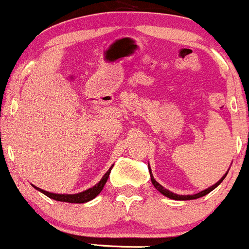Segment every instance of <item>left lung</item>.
<instances>
[{
  "label": "left lung",
  "instance_id": "left-lung-1",
  "mask_svg": "<svg viewBox=\"0 0 249 249\" xmlns=\"http://www.w3.org/2000/svg\"><path fill=\"white\" fill-rule=\"evenodd\" d=\"M149 171H150V176H151V182H152V184L155 185V188H156V189H157L158 191H160V193H162L163 195L166 196V197L171 198V200H179V201L195 200V198L202 197V196L207 195V194H209L210 191H212V190H214L215 188H216L217 185L220 184V183L222 182L223 179H225V177L227 176V174H226L225 176H223L222 178H221L220 181H218L217 183H215L214 185H212V187L208 188V189H206V190H202L201 193H198V194H195V195H177V194H174V193H171V191H169L168 189H165V188H163L162 185H160V183H158V182H156V179L154 178V176H152V174H151V170H150V169H149Z\"/></svg>",
  "mask_w": 249,
  "mask_h": 249
}]
</instances>
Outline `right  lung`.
Returning <instances> with one entry per match:
<instances>
[{"label": "right lung", "instance_id": "1", "mask_svg": "<svg viewBox=\"0 0 249 249\" xmlns=\"http://www.w3.org/2000/svg\"><path fill=\"white\" fill-rule=\"evenodd\" d=\"M112 168L113 165L108 169V171L103 176V178L100 179V182L98 184H95L94 187L89 188V189L83 191V193H79V194H73V195H61V194H53V193H48V191H45L40 188L34 187L35 189H37L39 191H41L42 194H45L46 196H48L49 198H53L55 201H61V202H70V203H85V202H89L91 200H93L97 195H99L100 191L103 190L104 185L105 183L107 182L108 178V175H110Z\"/></svg>", "mask_w": 249, "mask_h": 249}]
</instances>
